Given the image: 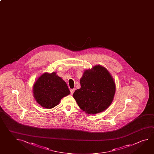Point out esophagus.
I'll return each mask as SVG.
<instances>
[{"label": "esophagus", "mask_w": 154, "mask_h": 154, "mask_svg": "<svg viewBox=\"0 0 154 154\" xmlns=\"http://www.w3.org/2000/svg\"><path fill=\"white\" fill-rule=\"evenodd\" d=\"M75 89H71V90H70L71 94H73V93H74V92H75Z\"/></svg>", "instance_id": "obj_1"}]
</instances>
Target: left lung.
Here are the masks:
<instances>
[{
  "label": "left lung",
  "mask_w": 154,
  "mask_h": 154,
  "mask_svg": "<svg viewBox=\"0 0 154 154\" xmlns=\"http://www.w3.org/2000/svg\"><path fill=\"white\" fill-rule=\"evenodd\" d=\"M80 84L81 88L76 90L73 97L79 107L86 113L102 112L112 102L116 85L105 67L97 65L85 70L80 79Z\"/></svg>",
  "instance_id": "8db88e82"
}]
</instances>
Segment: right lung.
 <instances>
[{"label": "right lung", "mask_w": 154, "mask_h": 154, "mask_svg": "<svg viewBox=\"0 0 154 154\" xmlns=\"http://www.w3.org/2000/svg\"><path fill=\"white\" fill-rule=\"evenodd\" d=\"M35 101L45 109H52L60 104L61 99L70 94L68 85L56 72H45L33 85Z\"/></svg>", "instance_id": "add662e5"}]
</instances>
